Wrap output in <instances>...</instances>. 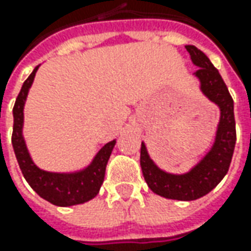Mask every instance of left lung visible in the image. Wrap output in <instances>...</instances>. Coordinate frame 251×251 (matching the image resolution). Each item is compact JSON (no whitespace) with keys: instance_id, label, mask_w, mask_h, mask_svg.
<instances>
[{"instance_id":"8db88e82","label":"left lung","mask_w":251,"mask_h":251,"mask_svg":"<svg viewBox=\"0 0 251 251\" xmlns=\"http://www.w3.org/2000/svg\"><path fill=\"white\" fill-rule=\"evenodd\" d=\"M191 63L198 67L193 74L200 82V91L219 109L215 138L208 152L184 173H170L160 169L141 144V169L148 187L160 197L193 201L204 197L217 187L229 170L236 144V123L233 99L221 74L205 54L194 46H186Z\"/></svg>"}]
</instances>
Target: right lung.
Masks as SVG:
<instances>
[{
  "label": "right lung",
  "instance_id": "add662e5",
  "mask_svg": "<svg viewBox=\"0 0 251 251\" xmlns=\"http://www.w3.org/2000/svg\"><path fill=\"white\" fill-rule=\"evenodd\" d=\"M37 70L39 65L24 82L12 110L14 113L12 147H14L15 156L26 181L46 201L58 207H73V205L83 204L98 196L104 180L106 166L110 158L111 151L116 145V140L103 145L92 158L91 162L82 169L74 172H49L39 168L30 156V152L27 150L24 137L25 103L27 99V93L33 85Z\"/></svg>",
  "mask_w": 251,
  "mask_h": 251
}]
</instances>
